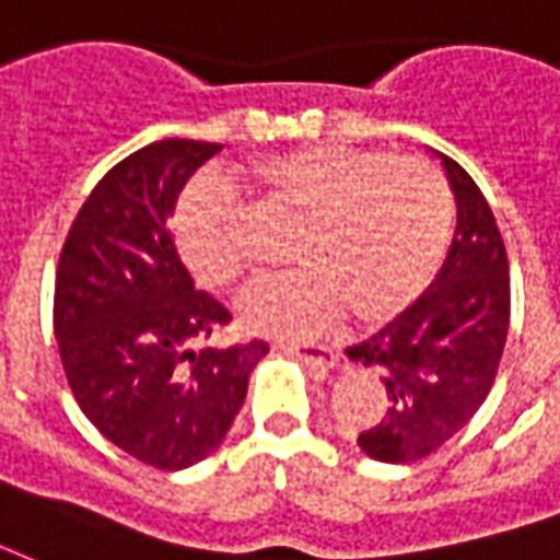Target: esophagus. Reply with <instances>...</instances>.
Wrapping results in <instances>:
<instances>
[{
	"label": "esophagus",
	"mask_w": 560,
	"mask_h": 560,
	"mask_svg": "<svg viewBox=\"0 0 560 560\" xmlns=\"http://www.w3.org/2000/svg\"><path fill=\"white\" fill-rule=\"evenodd\" d=\"M283 349L301 358V361H307V364L319 366V370L337 366V352L330 346H283Z\"/></svg>",
	"instance_id": "34e87169"
}]
</instances>
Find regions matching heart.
<instances>
[{
  "instance_id": "heart-1",
  "label": "heart",
  "mask_w": 560,
  "mask_h": 560,
  "mask_svg": "<svg viewBox=\"0 0 560 560\" xmlns=\"http://www.w3.org/2000/svg\"><path fill=\"white\" fill-rule=\"evenodd\" d=\"M238 182L277 218L295 220L289 259L301 265L241 298L250 330L307 337L342 310L354 325H385L420 301L451 238V194L420 158L307 145L256 158ZM241 211L211 182L182 194L175 250L199 285L223 292L244 275Z\"/></svg>"
}]
</instances>
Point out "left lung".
I'll return each mask as SVG.
<instances>
[{
  "instance_id": "obj_1",
  "label": "left lung",
  "mask_w": 560,
  "mask_h": 560,
  "mask_svg": "<svg viewBox=\"0 0 560 560\" xmlns=\"http://www.w3.org/2000/svg\"><path fill=\"white\" fill-rule=\"evenodd\" d=\"M439 158L456 199L442 275L415 307L349 349L385 385V415L358 435L378 463H418L451 442L489 397L508 342L510 265L492 208L459 163Z\"/></svg>"
}]
</instances>
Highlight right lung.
Segmentation results:
<instances>
[{
	"label": "right lung",
	"mask_w": 560,
	"mask_h": 560,
	"mask_svg": "<svg viewBox=\"0 0 560 560\" xmlns=\"http://www.w3.org/2000/svg\"><path fill=\"white\" fill-rule=\"evenodd\" d=\"M218 142L161 140L118 161L65 238L52 330L77 406L133 459L178 471L226 439L268 342L190 349L232 313L199 292L170 214Z\"/></svg>",
	"instance_id": "1"
}]
</instances>
